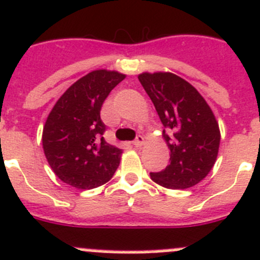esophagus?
<instances>
[{
    "label": "esophagus",
    "mask_w": 260,
    "mask_h": 260,
    "mask_svg": "<svg viewBox=\"0 0 260 260\" xmlns=\"http://www.w3.org/2000/svg\"><path fill=\"white\" fill-rule=\"evenodd\" d=\"M144 142H145L144 137H142L141 135H138L137 137H136V140H135V141H133V145H135L136 147H141L142 145H144Z\"/></svg>",
    "instance_id": "1"
}]
</instances>
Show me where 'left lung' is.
Returning <instances> with one entry per match:
<instances>
[{"mask_svg": "<svg viewBox=\"0 0 260 260\" xmlns=\"http://www.w3.org/2000/svg\"><path fill=\"white\" fill-rule=\"evenodd\" d=\"M138 79L166 127L163 137L171 150V163L150 177L171 190L198 185L212 171L219 150L212 109L195 87L173 73H142Z\"/></svg>", "mask_w": 260, "mask_h": 260, "instance_id": "left-lung-1", "label": "left lung"}]
</instances>
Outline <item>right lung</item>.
Wrapping results in <instances>:
<instances>
[{
    "label": "right lung",
    "instance_id": "obj_1",
    "mask_svg": "<svg viewBox=\"0 0 260 260\" xmlns=\"http://www.w3.org/2000/svg\"><path fill=\"white\" fill-rule=\"evenodd\" d=\"M125 78L114 70H93L73 83L48 114L42 133L46 159L53 173L72 187L91 190L115 173L122 150L103 137L101 106Z\"/></svg>",
    "mask_w": 260,
    "mask_h": 260
}]
</instances>
